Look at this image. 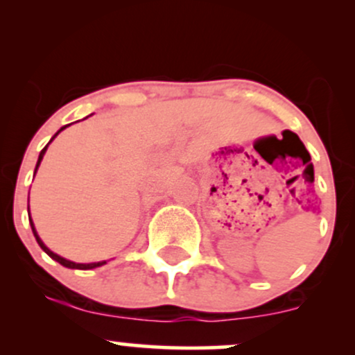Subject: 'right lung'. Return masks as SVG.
<instances>
[{
	"mask_svg": "<svg viewBox=\"0 0 355 355\" xmlns=\"http://www.w3.org/2000/svg\"><path fill=\"white\" fill-rule=\"evenodd\" d=\"M68 125H64L63 128H60L58 130V133L61 132V130H64L67 128ZM58 133H56V135H58ZM55 135V137H56ZM53 137V138H55ZM51 138V140H53ZM50 140V141H51ZM46 148H48V145L44 146V148L42 150V152H40V157H38V164H36V168H35V173H36V170H38V166H40V164H42V160H43V155H44V152H46ZM30 223H31V230H33V234H35V237H36V242H38V245L43 248L44 252H46L48 255L51 257L53 260H56V262L58 263H61V266L63 267H68V268H78V270H89V268H95V267H100V266H103V263H107V262H95V263H75V262H70V260H67V259H63V257H60V255H56V254H53V252L50 250V248H48L46 245H44V243L42 242V239L38 237V234H36V230H35V225H33V222H31V217H30Z\"/></svg>",
	"mask_w": 355,
	"mask_h": 355,
	"instance_id": "obj_1",
	"label": "right lung"
}]
</instances>
